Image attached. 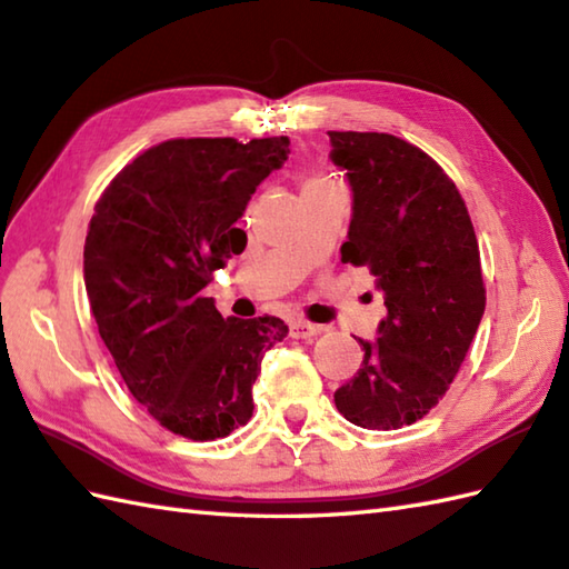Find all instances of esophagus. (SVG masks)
I'll return each instance as SVG.
<instances>
[{
  "label": "esophagus",
  "mask_w": 569,
  "mask_h": 569,
  "mask_svg": "<svg viewBox=\"0 0 569 569\" xmlns=\"http://www.w3.org/2000/svg\"><path fill=\"white\" fill-rule=\"evenodd\" d=\"M322 332V326L318 322H310V320H293L291 322V336L296 340H308V338H316Z\"/></svg>",
  "instance_id": "1"
}]
</instances>
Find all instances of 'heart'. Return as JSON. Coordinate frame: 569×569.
I'll return each mask as SVG.
<instances>
[{
	"label": "heart",
	"mask_w": 569,
	"mask_h": 569,
	"mask_svg": "<svg viewBox=\"0 0 569 569\" xmlns=\"http://www.w3.org/2000/svg\"><path fill=\"white\" fill-rule=\"evenodd\" d=\"M330 184H338V180L328 172H310L306 180H303V192H310V189H320V187H330Z\"/></svg>",
	"instance_id": "1"
}]
</instances>
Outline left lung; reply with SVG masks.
Returning <instances> with one entry per match:
<instances>
[{
	"label": "left lung",
	"instance_id": "8db88e82",
	"mask_svg": "<svg viewBox=\"0 0 569 569\" xmlns=\"http://www.w3.org/2000/svg\"><path fill=\"white\" fill-rule=\"evenodd\" d=\"M328 136L352 187L342 261L365 266L387 306L336 407L365 429L409 427L447 395L483 318L478 239L453 180L417 144L389 132Z\"/></svg>",
	"mask_w": 569,
	"mask_h": 569
}]
</instances>
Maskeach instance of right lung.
I'll return each mask as SVG.
<instances>
[{
	"label": "right lung",
	"mask_w": 569,
	"mask_h": 569,
	"mask_svg": "<svg viewBox=\"0 0 569 569\" xmlns=\"http://www.w3.org/2000/svg\"><path fill=\"white\" fill-rule=\"evenodd\" d=\"M288 138H174L110 180L83 247L86 293L130 395L192 441L229 437L253 415L266 350L288 336L276 316L221 318L211 273L247 247L237 221Z\"/></svg>",
	"instance_id": "right-lung-1"
}]
</instances>
